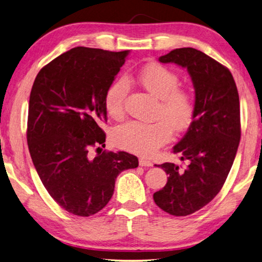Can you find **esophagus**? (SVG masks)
Masks as SVG:
<instances>
[{"label":"esophagus","mask_w":262,"mask_h":262,"mask_svg":"<svg viewBox=\"0 0 262 262\" xmlns=\"http://www.w3.org/2000/svg\"><path fill=\"white\" fill-rule=\"evenodd\" d=\"M139 165L140 166H152V162L149 160H146V159H140Z\"/></svg>","instance_id":"esophagus-1"}]
</instances>
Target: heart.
I'll return each mask as SVG.
<instances>
[{
  "mask_svg": "<svg viewBox=\"0 0 262 262\" xmlns=\"http://www.w3.org/2000/svg\"><path fill=\"white\" fill-rule=\"evenodd\" d=\"M131 78H118L108 86L103 98L107 114L113 118L124 115V102ZM138 82L152 96L159 98L156 116L159 121L145 123L127 121L115 127L113 142L126 151L150 156L170 141L172 129L184 131L190 125L196 112L195 96L189 89L178 86L179 75L171 68L150 63L138 74Z\"/></svg>",
  "mask_w": 262,
  "mask_h": 262,
  "instance_id": "1",
  "label": "heart"
}]
</instances>
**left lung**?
<instances>
[{
	"label": "left lung",
	"mask_w": 262,
	"mask_h": 262,
	"mask_svg": "<svg viewBox=\"0 0 262 262\" xmlns=\"http://www.w3.org/2000/svg\"><path fill=\"white\" fill-rule=\"evenodd\" d=\"M159 60L187 68L195 88L194 118L173 147L187 166L159 165L169 178L152 196L166 213L185 216L210 203L228 177L241 139L239 97L228 68L200 50L174 49Z\"/></svg>",
	"instance_id": "obj_1"
}]
</instances>
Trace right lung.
<instances>
[{
	"label": "right lung",
	"instance_id": "1",
	"mask_svg": "<svg viewBox=\"0 0 262 262\" xmlns=\"http://www.w3.org/2000/svg\"><path fill=\"white\" fill-rule=\"evenodd\" d=\"M127 53L71 49L44 66L32 86L27 144L33 164L54 202L72 214L98 213L114 194L117 176L139 165L129 152L100 149L103 98Z\"/></svg>",
	"mask_w": 262,
	"mask_h": 262
}]
</instances>
